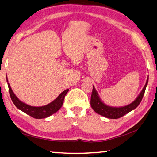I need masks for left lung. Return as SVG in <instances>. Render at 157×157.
Returning a JSON list of instances; mask_svg holds the SVG:
<instances>
[{
  "mask_svg": "<svg viewBox=\"0 0 157 157\" xmlns=\"http://www.w3.org/2000/svg\"><path fill=\"white\" fill-rule=\"evenodd\" d=\"M147 83L148 77L147 81H146L145 85L144 87H143L141 92L140 93L139 96L136 98V99L135 100L134 102H132L131 104L121 107H113L106 105L105 103H103L102 102V100H100L96 90H95V87L93 86V91L91 97V107L97 113L100 114V115L102 116H105L106 118L111 119H117L121 118V117L124 116L127 113H128L131 111L134 110V109H136L138 106H139V105L140 104L143 99V95H144Z\"/></svg>",
  "mask_w": 157,
  "mask_h": 157,
  "instance_id": "1",
  "label": "left lung"
}]
</instances>
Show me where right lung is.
<instances>
[{
  "mask_svg": "<svg viewBox=\"0 0 157 157\" xmlns=\"http://www.w3.org/2000/svg\"><path fill=\"white\" fill-rule=\"evenodd\" d=\"M7 82L8 84L9 88V92L10 97L12 100L13 103L17 107L18 109L23 111L28 115L36 119H41V118H47L50 116L52 115L53 113L60 109L63 105V100H64L65 95L67 94L69 89H66L63 91L62 94H61L59 96H58L56 99L53 100L52 102L49 103L48 105L42 106V107H33V106L28 105L25 103L21 102L19 99L16 96L14 92L11 89L10 84L8 83V80L7 78Z\"/></svg>",
  "mask_w": 157,
  "mask_h": 157,
  "instance_id": "add662e5",
  "label": "right lung"
}]
</instances>
